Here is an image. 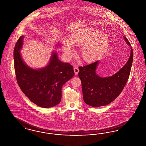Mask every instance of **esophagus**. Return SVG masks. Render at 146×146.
<instances>
[{
  "instance_id": "esophagus-1",
  "label": "esophagus",
  "mask_w": 146,
  "mask_h": 146,
  "mask_svg": "<svg viewBox=\"0 0 146 146\" xmlns=\"http://www.w3.org/2000/svg\"><path fill=\"white\" fill-rule=\"evenodd\" d=\"M74 73H75L76 75H77L78 74L79 70L78 67H74Z\"/></svg>"
}]
</instances>
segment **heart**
I'll use <instances>...</instances> for the list:
<instances>
[{
    "label": "heart",
    "mask_w": 146,
    "mask_h": 146,
    "mask_svg": "<svg viewBox=\"0 0 146 146\" xmlns=\"http://www.w3.org/2000/svg\"><path fill=\"white\" fill-rule=\"evenodd\" d=\"M110 42V37L105 32L94 28H85L72 34L69 41L62 43L64 52L68 58L74 54L73 46L82 47L81 56L86 62H91L104 52Z\"/></svg>",
    "instance_id": "b5f03b06"
}]
</instances>
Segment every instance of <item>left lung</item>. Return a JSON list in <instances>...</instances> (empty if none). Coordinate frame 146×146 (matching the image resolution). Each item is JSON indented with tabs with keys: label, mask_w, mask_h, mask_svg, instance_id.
<instances>
[{
	"label": "left lung",
	"mask_w": 146,
	"mask_h": 146,
	"mask_svg": "<svg viewBox=\"0 0 146 146\" xmlns=\"http://www.w3.org/2000/svg\"><path fill=\"white\" fill-rule=\"evenodd\" d=\"M129 46L127 38L123 36ZM133 60V51L131 48L130 58L122 68L110 76L100 77L96 74L99 61L79 67L78 76L82 82L84 102L94 108L108 105L122 91L128 80Z\"/></svg>",
	"instance_id": "obj_1"
}]
</instances>
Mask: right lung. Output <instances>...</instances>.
Segmentation results:
<instances>
[{
    "label": "right lung",
    "instance_id": "add662e5",
    "mask_svg": "<svg viewBox=\"0 0 146 146\" xmlns=\"http://www.w3.org/2000/svg\"><path fill=\"white\" fill-rule=\"evenodd\" d=\"M24 37L21 36L16 43L13 51L15 70L18 84L31 102L43 108L58 105L61 99V88L74 76L73 67L68 63L58 60L57 53L53 52L48 64L35 70L24 62L20 50Z\"/></svg>",
    "mask_w": 146,
    "mask_h": 146
}]
</instances>
